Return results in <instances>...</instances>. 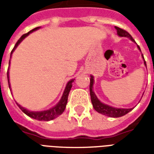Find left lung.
Returning a JSON list of instances; mask_svg holds the SVG:
<instances>
[{"label": "left lung", "instance_id": "8db88e82", "mask_svg": "<svg viewBox=\"0 0 154 154\" xmlns=\"http://www.w3.org/2000/svg\"><path fill=\"white\" fill-rule=\"evenodd\" d=\"M117 31V35H119V37H126V38H129V39L133 42L135 43L134 39L132 38V36L129 35V33L125 30H124L122 29L119 28V27H115ZM137 47L139 48V50L141 52L140 50V48L139 46L137 45ZM142 57L143 61H144V58H143V56L142 54ZM143 63L146 66V62L144 61ZM93 85H94V77L92 75H91L90 78V95H91V103H92V106H93V108L95 110H97L98 113L102 114L104 116H109V117H113V118H117V117H120V116H123L126 115L127 113H129V111L134 109V108H129V109H126V108H116V107L110 106L109 105H106V104L101 102L98 98H97V95L95 94V92L93 91Z\"/></svg>", "mask_w": 154, "mask_h": 154}]
</instances>
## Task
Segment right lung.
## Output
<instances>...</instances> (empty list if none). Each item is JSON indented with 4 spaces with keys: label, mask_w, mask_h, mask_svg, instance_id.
Wrapping results in <instances>:
<instances>
[{
    "label": "right lung",
    "mask_w": 154,
    "mask_h": 154,
    "mask_svg": "<svg viewBox=\"0 0 154 154\" xmlns=\"http://www.w3.org/2000/svg\"><path fill=\"white\" fill-rule=\"evenodd\" d=\"M38 29H40V27H37V28L33 29L32 30H30L29 32H28L27 34H25V35H23L20 38L18 41H17V43L15 44V47L13 48V50L11 51V55L13 54V52L15 50V48L18 47V45L20 43H21L23 39L25 38H26L27 36H28L29 34H31L34 31H36V30H38ZM10 63H11V59H10ZM9 63V64H10ZM7 79H8V83H9V87H10V90H11V83H10V77H9V69H8V72H7ZM75 79H71L69 82H67V85H66V87H65V89H64L63 93V96L61 97L60 100L57 102V105H55L54 106H53L50 109H48V110H40V111H32V110H29L28 109H26L25 107L21 106L20 104H17V106L20 107V109L25 114V115H27L28 116H29L30 118H33V119H37V120H40V121H49V120H52V119H55V118H57V116H59L60 115L63 113L64 110H65V108H66V106H67V97H68V94L70 92V90L72 87V82H74Z\"/></svg>",
    "instance_id": "add662e5"
}]
</instances>
